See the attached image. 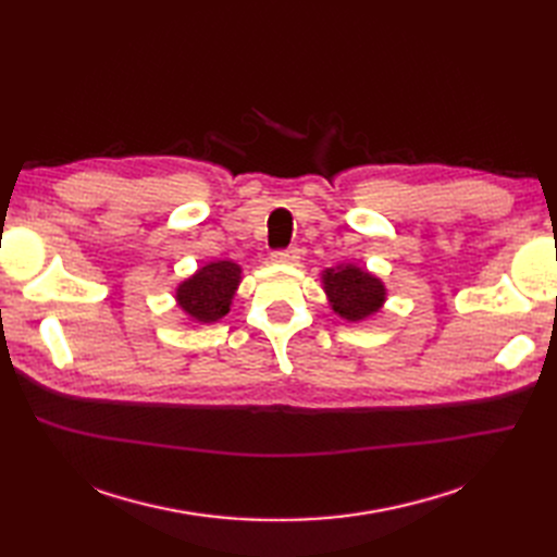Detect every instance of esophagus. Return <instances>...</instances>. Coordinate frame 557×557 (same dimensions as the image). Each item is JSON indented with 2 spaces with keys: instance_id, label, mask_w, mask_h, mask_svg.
Masks as SVG:
<instances>
[{
  "instance_id": "obj_1",
  "label": "esophagus",
  "mask_w": 557,
  "mask_h": 557,
  "mask_svg": "<svg viewBox=\"0 0 557 557\" xmlns=\"http://www.w3.org/2000/svg\"><path fill=\"white\" fill-rule=\"evenodd\" d=\"M297 260H299V248H295V246L272 252V262H276V264H295Z\"/></svg>"
}]
</instances>
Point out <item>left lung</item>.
Here are the masks:
<instances>
[{
    "mask_svg": "<svg viewBox=\"0 0 557 557\" xmlns=\"http://www.w3.org/2000/svg\"><path fill=\"white\" fill-rule=\"evenodd\" d=\"M323 290L334 313L350 323H360L381 311L385 301V285L367 269L356 264H339L323 272Z\"/></svg>",
    "mask_w": 557,
    "mask_h": 557,
    "instance_id": "8db88e82",
    "label": "left lung"
}]
</instances>
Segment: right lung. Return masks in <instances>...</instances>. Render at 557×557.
I'll use <instances>...</instances> for the list:
<instances>
[{
    "instance_id": "add662e5",
    "label": "right lung",
    "mask_w": 557,
    "mask_h": 557,
    "mask_svg": "<svg viewBox=\"0 0 557 557\" xmlns=\"http://www.w3.org/2000/svg\"><path fill=\"white\" fill-rule=\"evenodd\" d=\"M242 283V267L230 260L209 262L178 283L176 301L193 323H215L230 313L232 297Z\"/></svg>"
}]
</instances>
